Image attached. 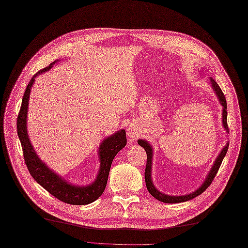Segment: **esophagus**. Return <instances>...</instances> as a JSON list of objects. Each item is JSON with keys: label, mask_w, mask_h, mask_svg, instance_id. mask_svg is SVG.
I'll list each match as a JSON object with an SVG mask.
<instances>
[{"label": "esophagus", "mask_w": 248, "mask_h": 248, "mask_svg": "<svg viewBox=\"0 0 248 248\" xmlns=\"http://www.w3.org/2000/svg\"><path fill=\"white\" fill-rule=\"evenodd\" d=\"M141 132H142V131L140 130V128L136 124L133 123V124L129 126L128 129H127V136L132 140H135L136 138H138L141 135Z\"/></svg>", "instance_id": "34e87169"}]
</instances>
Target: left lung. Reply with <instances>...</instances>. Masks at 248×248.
Here are the masks:
<instances>
[{
	"mask_svg": "<svg viewBox=\"0 0 248 248\" xmlns=\"http://www.w3.org/2000/svg\"><path fill=\"white\" fill-rule=\"evenodd\" d=\"M203 73V72H202ZM209 82L212 87V90L214 91L216 97L219 100V103L222 106V125L225 129V131L227 134H229V129L227 126V103H226V99L224 97V93H222V90L220 89V87L218 86L217 82L215 81V79H213L212 78H209ZM138 144L143 147L146 151L147 155V161H146V168H145V183H146V187L149 192V194L155 197L156 200L163 203H168V204H174V203H183V202H186L190 201V200L194 199L195 197L201 195L202 193H204L206 191V188L211 185V183L213 182L215 175L217 174V171L221 166L223 158L225 157L227 150H228V146H229V141H227L225 146L222 148V150L220 151V153L218 155V156L216 157L213 166H212L210 171L208 172L206 179L204 181V183L201 185V186H199V188L191 194L187 195H183V196H170V195H167L163 194L160 191H158L157 188L155 187V186L153 185L152 182V176H151V171H152V159H153V148L150 145V143L148 141H146L145 139H138L137 140Z\"/></svg>",
	"mask_w": 248,
	"mask_h": 248,
	"instance_id": "left-lung-1",
	"label": "left lung"
}]
</instances>
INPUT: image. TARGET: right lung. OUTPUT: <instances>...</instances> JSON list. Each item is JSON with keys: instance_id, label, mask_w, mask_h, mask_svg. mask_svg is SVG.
Instances as JSON below:
<instances>
[{"instance_id": "obj_1", "label": "right lung", "mask_w": 248, "mask_h": 248, "mask_svg": "<svg viewBox=\"0 0 248 248\" xmlns=\"http://www.w3.org/2000/svg\"><path fill=\"white\" fill-rule=\"evenodd\" d=\"M58 61H55L47 67L39 70L29 81V84L25 90L24 96H23L21 109L17 118V132L22 145L23 155H24L26 166L30 174L32 175V178L41 186H43L47 192L66 204L87 205L96 201L105 191L112 161L117 153L122 148H124L127 143L126 132L124 129H121V130L106 137L102 141L98 152L100 159V169L95 181L88 186H77L70 184L66 180H64L63 176L57 174L49 167L46 166L39 158L36 151L34 150L30 138L28 136V105L30 92L35 82V78L39 75L49 70L52 65L55 64V62H57Z\"/></svg>"}]
</instances>
